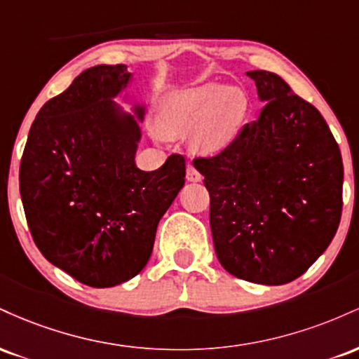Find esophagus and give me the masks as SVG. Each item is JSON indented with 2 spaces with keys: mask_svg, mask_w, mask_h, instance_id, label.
I'll return each instance as SVG.
<instances>
[{
  "mask_svg": "<svg viewBox=\"0 0 359 359\" xmlns=\"http://www.w3.org/2000/svg\"><path fill=\"white\" fill-rule=\"evenodd\" d=\"M185 177H187L189 182H201V179H203V177H201V174L196 170V167H194V165H187V170H185Z\"/></svg>",
  "mask_w": 359,
  "mask_h": 359,
  "instance_id": "1",
  "label": "esophagus"
}]
</instances>
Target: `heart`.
Segmentation results:
<instances>
[{
	"instance_id": "heart-1",
	"label": "heart",
	"mask_w": 359,
	"mask_h": 359,
	"mask_svg": "<svg viewBox=\"0 0 359 359\" xmlns=\"http://www.w3.org/2000/svg\"><path fill=\"white\" fill-rule=\"evenodd\" d=\"M246 113V96L238 86L201 84L168 90L158 102L155 126L162 137L189 133L194 154L214 155L236 137Z\"/></svg>"
}]
</instances>
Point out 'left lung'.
Returning a JSON list of instances; mask_svg holds the SVG:
<instances>
[{
  "label": "left lung",
  "mask_w": 359,
  "mask_h": 359,
  "mask_svg": "<svg viewBox=\"0 0 359 359\" xmlns=\"http://www.w3.org/2000/svg\"><path fill=\"white\" fill-rule=\"evenodd\" d=\"M263 109L212 158L194 160L211 196L217 259L246 282L282 285L332 241L343 209V160L327 123L282 77L250 71Z\"/></svg>",
  "instance_id": "obj_1"
}]
</instances>
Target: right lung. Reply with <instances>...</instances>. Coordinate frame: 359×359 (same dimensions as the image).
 <instances>
[{
	"label": "right lung",
	"instance_id": "right-lung-1",
	"mask_svg": "<svg viewBox=\"0 0 359 359\" xmlns=\"http://www.w3.org/2000/svg\"><path fill=\"white\" fill-rule=\"evenodd\" d=\"M123 64L81 72L36 114L20 163V194L35 245L89 287H114L145 269L156 226L185 182V160L156 170L135 162L145 102L126 93ZM123 97L133 115L114 103Z\"/></svg>",
	"mask_w": 359,
	"mask_h": 359
}]
</instances>
